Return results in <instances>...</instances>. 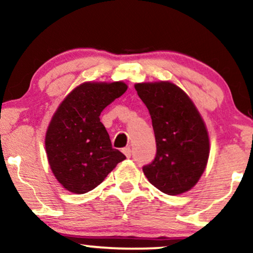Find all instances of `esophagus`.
<instances>
[{
    "mask_svg": "<svg viewBox=\"0 0 253 253\" xmlns=\"http://www.w3.org/2000/svg\"><path fill=\"white\" fill-rule=\"evenodd\" d=\"M123 153L126 156L127 158H130V154H132V151H130V147L129 146H127V147L123 148Z\"/></svg>",
    "mask_w": 253,
    "mask_h": 253,
    "instance_id": "esophagus-1",
    "label": "esophagus"
}]
</instances>
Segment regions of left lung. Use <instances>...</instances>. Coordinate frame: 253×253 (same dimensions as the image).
Returning a JSON list of instances; mask_svg holds the SVG:
<instances>
[{"mask_svg":"<svg viewBox=\"0 0 253 253\" xmlns=\"http://www.w3.org/2000/svg\"><path fill=\"white\" fill-rule=\"evenodd\" d=\"M135 90L151 114L157 154L142 167L161 192L176 196L191 190L205 171L210 140L192 100L169 81L136 84Z\"/></svg>","mask_w":253,"mask_h":253,"instance_id":"1","label":"left lung"}]
</instances>
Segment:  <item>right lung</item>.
<instances>
[{"instance_id": "add662e5", "label": "right lung", "mask_w": 253, "mask_h": 253, "mask_svg": "<svg viewBox=\"0 0 253 253\" xmlns=\"http://www.w3.org/2000/svg\"><path fill=\"white\" fill-rule=\"evenodd\" d=\"M127 90L124 82H84L65 97L45 133V152L57 181L69 192H89L126 159L112 147L100 121L109 103Z\"/></svg>"}]
</instances>
